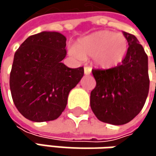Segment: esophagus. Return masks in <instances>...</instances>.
Masks as SVG:
<instances>
[{
	"instance_id": "1",
	"label": "esophagus",
	"mask_w": 156,
	"mask_h": 156,
	"mask_svg": "<svg viewBox=\"0 0 156 156\" xmlns=\"http://www.w3.org/2000/svg\"><path fill=\"white\" fill-rule=\"evenodd\" d=\"M91 68L90 67H88V66H86V67H84V73L86 74V75H89L90 73H91Z\"/></svg>"
}]
</instances>
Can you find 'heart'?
<instances>
[{
    "label": "heart",
    "instance_id": "obj_1",
    "mask_svg": "<svg viewBox=\"0 0 156 156\" xmlns=\"http://www.w3.org/2000/svg\"><path fill=\"white\" fill-rule=\"evenodd\" d=\"M127 48V40L123 34L101 30L78 41L71 53L76 57L94 58L99 67L111 69L123 61Z\"/></svg>",
    "mask_w": 156,
    "mask_h": 156
}]
</instances>
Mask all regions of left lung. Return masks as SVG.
<instances>
[{
  "instance_id": "obj_1",
  "label": "left lung",
  "mask_w": 156,
  "mask_h": 156,
  "mask_svg": "<svg viewBox=\"0 0 156 156\" xmlns=\"http://www.w3.org/2000/svg\"><path fill=\"white\" fill-rule=\"evenodd\" d=\"M128 42L121 64L108 69H92L97 85L90 93V107L98 120L124 125L143 108L149 92L148 58L135 35L124 31Z\"/></svg>"
}]
</instances>
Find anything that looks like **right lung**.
I'll return each mask as SVG.
<instances>
[{
	"instance_id": "1",
	"label": "right lung",
	"mask_w": 156,
	"mask_h": 156,
	"mask_svg": "<svg viewBox=\"0 0 156 156\" xmlns=\"http://www.w3.org/2000/svg\"><path fill=\"white\" fill-rule=\"evenodd\" d=\"M66 37L55 31L30 36L16 50L10 74L14 105L27 119L45 122L57 119L67 106L69 91L84 75L83 67L69 69Z\"/></svg>"
}]
</instances>
